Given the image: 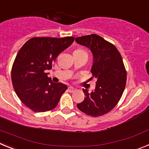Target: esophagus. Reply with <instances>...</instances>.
<instances>
[{"label": "esophagus", "mask_w": 149, "mask_h": 149, "mask_svg": "<svg viewBox=\"0 0 149 149\" xmlns=\"http://www.w3.org/2000/svg\"><path fill=\"white\" fill-rule=\"evenodd\" d=\"M74 90H75V88L72 87V86H68V91L69 93H73Z\"/></svg>", "instance_id": "34e87169"}]
</instances>
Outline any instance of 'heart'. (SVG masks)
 <instances>
[{
	"label": "heart",
	"instance_id": "heart-1",
	"mask_svg": "<svg viewBox=\"0 0 149 149\" xmlns=\"http://www.w3.org/2000/svg\"><path fill=\"white\" fill-rule=\"evenodd\" d=\"M77 51H81V50H77Z\"/></svg>",
	"mask_w": 149,
	"mask_h": 149
}]
</instances>
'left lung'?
<instances>
[{
  "label": "left lung",
  "instance_id": "obj_1",
  "mask_svg": "<svg viewBox=\"0 0 149 149\" xmlns=\"http://www.w3.org/2000/svg\"><path fill=\"white\" fill-rule=\"evenodd\" d=\"M75 41L90 49L93 55L91 72L97 79L93 92L83 89L86 97L77 104V108L91 116H103L118 104L125 88L127 73L122 56L113 45L96 34L77 37Z\"/></svg>",
  "mask_w": 149,
  "mask_h": 149
}]
</instances>
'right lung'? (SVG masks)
Listing matches in <instances>:
<instances>
[{
  "mask_svg": "<svg viewBox=\"0 0 149 149\" xmlns=\"http://www.w3.org/2000/svg\"><path fill=\"white\" fill-rule=\"evenodd\" d=\"M74 40L72 36L34 37L17 54L12 68L13 86L22 103L33 111H49L58 104L67 86L52 82L46 72Z\"/></svg>",
  "mask_w": 149,
  "mask_h": 149,
  "instance_id": "add662e5",
  "label": "right lung"
}]
</instances>
